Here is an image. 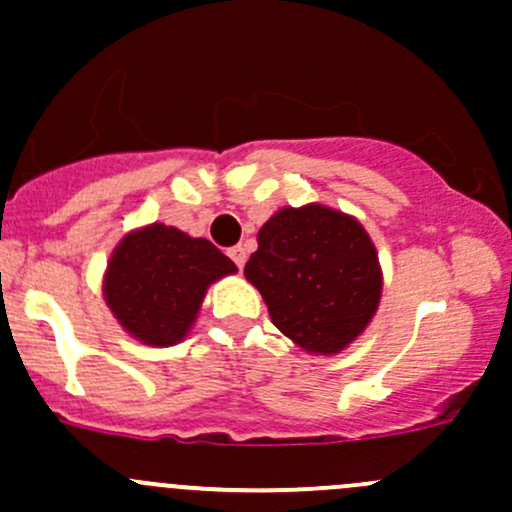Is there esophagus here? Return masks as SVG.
Returning a JSON list of instances; mask_svg holds the SVG:
<instances>
[{"mask_svg":"<svg viewBox=\"0 0 512 512\" xmlns=\"http://www.w3.org/2000/svg\"><path fill=\"white\" fill-rule=\"evenodd\" d=\"M229 257H232L234 260V265L240 267H245V262H247V250L242 245H237V247H229Z\"/></svg>","mask_w":512,"mask_h":512,"instance_id":"34e87169","label":"esophagus"}]
</instances>
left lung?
I'll list each match as a JSON object with an SVG mask.
<instances>
[{"label": "left lung", "mask_w": 512, "mask_h": 512, "mask_svg": "<svg viewBox=\"0 0 512 512\" xmlns=\"http://www.w3.org/2000/svg\"><path fill=\"white\" fill-rule=\"evenodd\" d=\"M245 278L275 328L315 356L346 351L369 328L384 290L364 224L318 202L283 207L262 224Z\"/></svg>", "instance_id": "1"}]
</instances>
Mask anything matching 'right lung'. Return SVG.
I'll return each instance as SVG.
<instances>
[{"instance_id": "1", "label": "right lung", "mask_w": 512, "mask_h": 512, "mask_svg": "<svg viewBox=\"0 0 512 512\" xmlns=\"http://www.w3.org/2000/svg\"><path fill=\"white\" fill-rule=\"evenodd\" d=\"M237 265L204 237L151 222L123 234L103 272V300L143 346H176L197 323L209 285Z\"/></svg>"}]
</instances>
